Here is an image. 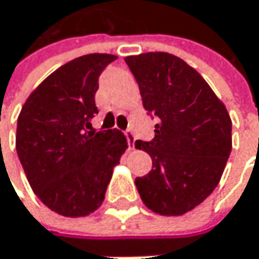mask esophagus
I'll use <instances>...</instances> for the list:
<instances>
[{
	"label": "esophagus",
	"instance_id": "1",
	"mask_svg": "<svg viewBox=\"0 0 259 259\" xmlns=\"http://www.w3.org/2000/svg\"><path fill=\"white\" fill-rule=\"evenodd\" d=\"M125 136H126V140H128V146H130V149H136V136H134V133L131 131V130H126L125 131Z\"/></svg>",
	"mask_w": 259,
	"mask_h": 259
}]
</instances>
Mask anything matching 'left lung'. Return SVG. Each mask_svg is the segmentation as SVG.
I'll return each instance as SVG.
<instances>
[{
    "label": "left lung",
    "instance_id": "1",
    "mask_svg": "<svg viewBox=\"0 0 259 259\" xmlns=\"http://www.w3.org/2000/svg\"><path fill=\"white\" fill-rule=\"evenodd\" d=\"M143 106L159 117L152 142L136 147L152 158V170L136 179L147 209L182 216L218 186L231 153V117L201 74L167 52L126 56Z\"/></svg>",
    "mask_w": 259,
    "mask_h": 259
}]
</instances>
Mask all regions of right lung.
Masks as SVG:
<instances>
[{
  "instance_id": "obj_1",
  "label": "right lung",
  "mask_w": 259,
  "mask_h": 259,
  "mask_svg": "<svg viewBox=\"0 0 259 259\" xmlns=\"http://www.w3.org/2000/svg\"><path fill=\"white\" fill-rule=\"evenodd\" d=\"M116 58L89 53L64 64L29 94L17 117L16 150L26 179L43 204L67 218L103 204L128 147L116 128L91 131L98 77Z\"/></svg>"
}]
</instances>
